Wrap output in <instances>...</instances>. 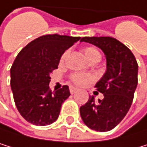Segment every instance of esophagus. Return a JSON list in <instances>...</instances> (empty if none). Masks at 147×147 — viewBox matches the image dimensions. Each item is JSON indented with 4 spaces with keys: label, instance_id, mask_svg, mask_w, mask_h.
Returning a JSON list of instances; mask_svg holds the SVG:
<instances>
[{
    "label": "esophagus",
    "instance_id": "1",
    "mask_svg": "<svg viewBox=\"0 0 147 147\" xmlns=\"http://www.w3.org/2000/svg\"><path fill=\"white\" fill-rule=\"evenodd\" d=\"M78 91V88H76V87H74V86H70L69 87V92H70V94H75L76 92Z\"/></svg>",
    "mask_w": 147,
    "mask_h": 147
}]
</instances>
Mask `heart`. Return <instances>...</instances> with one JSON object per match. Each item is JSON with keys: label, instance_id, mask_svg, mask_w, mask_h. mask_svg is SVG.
I'll return each instance as SVG.
<instances>
[{"label": "heart", "instance_id": "b5f03b06", "mask_svg": "<svg viewBox=\"0 0 147 147\" xmlns=\"http://www.w3.org/2000/svg\"><path fill=\"white\" fill-rule=\"evenodd\" d=\"M83 53L86 56V59L89 61H93L95 60H101V53L99 52V50L95 47L93 46H87L83 49ZM68 54V52H65L61 58V61H64L65 58H66ZM93 76L91 75H85V74H81V73H73L70 75V79L73 83H75L78 86H85L87 83H89L90 81L93 80Z\"/></svg>", "mask_w": 147, "mask_h": 147}]
</instances>
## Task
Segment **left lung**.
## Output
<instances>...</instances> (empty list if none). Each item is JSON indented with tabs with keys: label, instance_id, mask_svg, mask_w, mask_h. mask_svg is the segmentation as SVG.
Returning <instances> with one entry per match:
<instances>
[{
	"label": "left lung",
	"instance_id": "left-lung-1",
	"mask_svg": "<svg viewBox=\"0 0 147 147\" xmlns=\"http://www.w3.org/2000/svg\"><path fill=\"white\" fill-rule=\"evenodd\" d=\"M81 42L99 47L106 57V72L94 87L103 94V99L89 96L80 107L84 123L100 132L111 130L128 113L138 86V65L130 50L110 36L83 37ZM96 92V91H95Z\"/></svg>",
	"mask_w": 147,
	"mask_h": 147
}]
</instances>
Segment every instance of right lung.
Wrapping results in <instances>:
<instances>
[{
  "label": "right lung",
  "mask_w": 147,
  "mask_h": 147,
  "mask_svg": "<svg viewBox=\"0 0 147 147\" xmlns=\"http://www.w3.org/2000/svg\"><path fill=\"white\" fill-rule=\"evenodd\" d=\"M80 37L45 34L26 45L10 68V86L18 111L26 121L46 126L59 117L62 102L70 95L68 86L52 91L50 74L61 55Z\"/></svg>",
  "instance_id": "add662e5"
}]
</instances>
